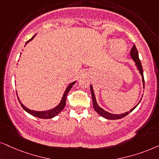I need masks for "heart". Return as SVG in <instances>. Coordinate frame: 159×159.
I'll use <instances>...</instances> for the list:
<instances>
[{"label": "heart", "mask_w": 159, "mask_h": 159, "mask_svg": "<svg viewBox=\"0 0 159 159\" xmlns=\"http://www.w3.org/2000/svg\"><path fill=\"white\" fill-rule=\"evenodd\" d=\"M113 43V41H110V43ZM126 45L125 44L124 42L119 40V41H116L114 46V51L116 55L118 56H122L125 53L126 51Z\"/></svg>", "instance_id": "obj_1"}]
</instances>
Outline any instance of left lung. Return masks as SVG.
Returning <instances> with one entry per match:
<instances>
[{
  "mask_svg": "<svg viewBox=\"0 0 159 159\" xmlns=\"http://www.w3.org/2000/svg\"><path fill=\"white\" fill-rule=\"evenodd\" d=\"M130 57H131V59L134 60V62H135V65H136V68H137V70H139V72L140 75H142V83H143V88L144 89V75H143V69H142L141 61H140L139 58L138 51H137V49H136V47L135 46V45H134L133 48H132V49H131V51H130ZM90 89H91L92 103H93L94 109L95 110V111L97 112L98 114H99L100 116H102L103 117L106 118V119H107V120H119V119H121V118H122V117H124V116H127L128 114L130 113V112L133 111L134 108H135L136 106L139 105V103H140V101H141V100H142V98H141L140 101L139 102V103L136 104V105L134 106L133 108H131V109H130L129 111H126L125 113L120 114H114L109 113V112L105 111V110L103 109V108H102L101 107H100V106H98L97 101H96L95 95H94V92L93 88H92V85H90Z\"/></svg>",
  "mask_w": 159,
  "mask_h": 159,
  "instance_id": "left-lung-1",
  "label": "left lung"
}]
</instances>
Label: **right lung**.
<instances>
[{"mask_svg":"<svg viewBox=\"0 0 159 159\" xmlns=\"http://www.w3.org/2000/svg\"><path fill=\"white\" fill-rule=\"evenodd\" d=\"M36 34L34 36V37H32L31 39H30L29 41L26 42L25 45L27 43H29L30 41H31L32 39L34 38V37L36 36ZM75 81H73L72 82V83H70L69 85L67 88H66L65 91V93H64L63 96H62L61 98V101H60V103L58 104V106H56V107H54L53 108H52V109H50V110H47V111H34V110H31L29 109V108H26L25 106L23 105V103H21V101L20 100L19 98L17 97V99L19 100L20 103V105L23 108L26 112H28V113L31 114L32 116H34L36 117H38V118H41V119H51V118L54 117V116H56L57 114H59L60 112H61L62 110L64 109V108H65V103H66V98H67V95L68 94V92H70V89H71L72 87H73V86L74 84H75Z\"/></svg>","mask_w":159,"mask_h":159,"instance_id":"right-lung-1","label":"right lung"}]
</instances>
